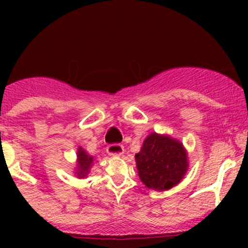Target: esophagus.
<instances>
[{
    "label": "esophagus",
    "instance_id": "34e87169",
    "mask_svg": "<svg viewBox=\"0 0 248 248\" xmlns=\"http://www.w3.org/2000/svg\"><path fill=\"white\" fill-rule=\"evenodd\" d=\"M124 149L121 144H110L107 147V152L110 156H121L124 154Z\"/></svg>",
    "mask_w": 248,
    "mask_h": 248
}]
</instances>
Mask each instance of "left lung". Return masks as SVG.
Masks as SVG:
<instances>
[{"label": "left lung", "instance_id": "1", "mask_svg": "<svg viewBox=\"0 0 248 248\" xmlns=\"http://www.w3.org/2000/svg\"><path fill=\"white\" fill-rule=\"evenodd\" d=\"M136 162L142 184L156 191L176 186L188 169V157L182 142L166 134L147 136L136 155Z\"/></svg>", "mask_w": 248, "mask_h": 248}]
</instances>
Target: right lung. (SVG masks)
<instances>
[{
	"label": "right lung",
	"mask_w": 248,
	"mask_h": 248,
	"mask_svg": "<svg viewBox=\"0 0 248 248\" xmlns=\"http://www.w3.org/2000/svg\"><path fill=\"white\" fill-rule=\"evenodd\" d=\"M77 163L76 174L78 177L82 179V177H86L89 175L90 169H91L92 164H93V157L87 155V152L82 147H78Z\"/></svg>",
	"instance_id": "add662e5"
}]
</instances>
